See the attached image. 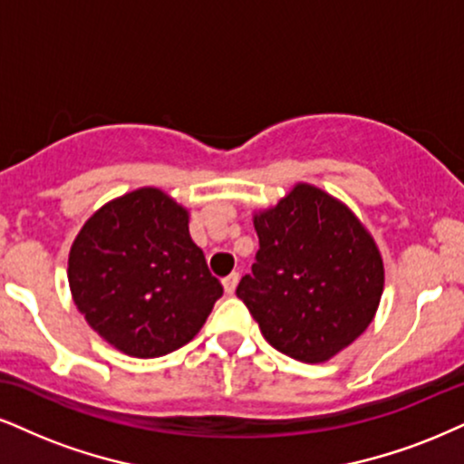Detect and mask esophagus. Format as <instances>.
<instances>
[{"mask_svg": "<svg viewBox=\"0 0 464 464\" xmlns=\"http://www.w3.org/2000/svg\"><path fill=\"white\" fill-rule=\"evenodd\" d=\"M238 279H241V276L238 273H230L226 279H223V290H226V295H234V290H237L238 285Z\"/></svg>", "mask_w": 464, "mask_h": 464, "instance_id": "esophagus-1", "label": "esophagus"}]
</instances>
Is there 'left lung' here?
<instances>
[{"mask_svg": "<svg viewBox=\"0 0 464 464\" xmlns=\"http://www.w3.org/2000/svg\"><path fill=\"white\" fill-rule=\"evenodd\" d=\"M260 249L238 284L265 340L303 363H324L376 316L385 266L348 206L296 182L276 206L254 210Z\"/></svg>", "mask_w": 464, "mask_h": 464, "instance_id": "left-lung-1", "label": "left lung"}]
</instances>
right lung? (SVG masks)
Masks as SVG:
<instances>
[{
  "label": "right lung",
  "instance_id": "1",
  "mask_svg": "<svg viewBox=\"0 0 464 464\" xmlns=\"http://www.w3.org/2000/svg\"><path fill=\"white\" fill-rule=\"evenodd\" d=\"M68 285L90 327L137 359L191 342L223 295L188 234V208L157 187L113 198L83 223Z\"/></svg>",
  "mask_w": 464,
  "mask_h": 464
}]
</instances>
